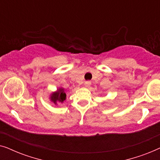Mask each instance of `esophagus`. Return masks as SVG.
<instances>
[{
  "instance_id": "34e87169",
  "label": "esophagus",
  "mask_w": 160,
  "mask_h": 160,
  "mask_svg": "<svg viewBox=\"0 0 160 160\" xmlns=\"http://www.w3.org/2000/svg\"><path fill=\"white\" fill-rule=\"evenodd\" d=\"M84 85H85V86H86L87 87H89V86H90V85H91V82H90V81H87V82H84Z\"/></svg>"
}]
</instances>
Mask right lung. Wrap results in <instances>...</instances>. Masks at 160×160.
I'll return each instance as SVG.
<instances>
[{"instance_id":"right-lung-1","label":"right lung","mask_w":160,"mask_h":160,"mask_svg":"<svg viewBox=\"0 0 160 160\" xmlns=\"http://www.w3.org/2000/svg\"><path fill=\"white\" fill-rule=\"evenodd\" d=\"M65 99H66V94L65 92V89L62 87L59 88L50 96L51 101L55 105L58 104V102H63Z\"/></svg>"}]
</instances>
